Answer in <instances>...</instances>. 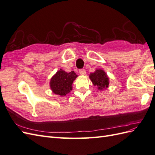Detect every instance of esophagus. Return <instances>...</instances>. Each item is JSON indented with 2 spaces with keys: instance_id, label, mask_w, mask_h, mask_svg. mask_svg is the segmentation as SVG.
<instances>
[{
  "instance_id": "obj_1",
  "label": "esophagus",
  "mask_w": 155,
  "mask_h": 155,
  "mask_svg": "<svg viewBox=\"0 0 155 155\" xmlns=\"http://www.w3.org/2000/svg\"><path fill=\"white\" fill-rule=\"evenodd\" d=\"M79 73L81 75H85L86 74V70L85 69H80L79 70Z\"/></svg>"
}]
</instances>
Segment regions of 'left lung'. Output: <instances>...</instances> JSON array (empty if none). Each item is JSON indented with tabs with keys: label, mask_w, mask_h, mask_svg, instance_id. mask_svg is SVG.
I'll return each instance as SVG.
<instances>
[{
	"label": "left lung",
	"mask_w": 155,
	"mask_h": 155,
	"mask_svg": "<svg viewBox=\"0 0 155 155\" xmlns=\"http://www.w3.org/2000/svg\"><path fill=\"white\" fill-rule=\"evenodd\" d=\"M94 85H97L99 89H107L109 85V79L106 73L102 70H97L89 75Z\"/></svg>",
	"instance_id": "1"
}]
</instances>
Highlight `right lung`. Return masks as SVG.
Segmentation results:
<instances>
[{
    "instance_id": "add662e5",
    "label": "right lung",
    "mask_w": 155,
    "mask_h": 155,
    "mask_svg": "<svg viewBox=\"0 0 155 155\" xmlns=\"http://www.w3.org/2000/svg\"><path fill=\"white\" fill-rule=\"evenodd\" d=\"M78 77L74 71L67 73L60 69L51 78V88L54 93L60 96H65L72 89L73 81Z\"/></svg>"
}]
</instances>
